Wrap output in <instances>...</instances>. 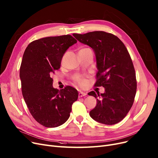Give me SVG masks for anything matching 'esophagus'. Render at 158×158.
Masks as SVG:
<instances>
[{
  "instance_id": "obj_1",
  "label": "esophagus",
  "mask_w": 158,
  "mask_h": 158,
  "mask_svg": "<svg viewBox=\"0 0 158 158\" xmlns=\"http://www.w3.org/2000/svg\"><path fill=\"white\" fill-rule=\"evenodd\" d=\"M86 95V92H80L79 93V98H81V97H83L85 96Z\"/></svg>"
}]
</instances>
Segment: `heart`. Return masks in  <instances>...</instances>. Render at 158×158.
<instances>
[{"instance_id":"obj_1","label":"heart","mask_w":158,"mask_h":158,"mask_svg":"<svg viewBox=\"0 0 158 158\" xmlns=\"http://www.w3.org/2000/svg\"><path fill=\"white\" fill-rule=\"evenodd\" d=\"M90 49H89V48H82V49H81L79 50V51H87V50H90ZM76 81H77L78 84H79V85H85V81H84L83 79H81V78H77V79H76Z\"/></svg>"}]
</instances>
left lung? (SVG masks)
Segmentation results:
<instances>
[{"label":"left lung","instance_id":"8db88e82","mask_svg":"<svg viewBox=\"0 0 158 158\" xmlns=\"http://www.w3.org/2000/svg\"><path fill=\"white\" fill-rule=\"evenodd\" d=\"M73 36L94 51L98 70L94 86L105 88L103 94H88L97 99L90 116L104 124L118 123L130 111L137 90L135 69L127 49L117 36L103 31Z\"/></svg>","mask_w":158,"mask_h":158}]
</instances>
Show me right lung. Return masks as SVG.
<instances>
[{"label":"right lung","mask_w":158,"mask_h":158,"mask_svg":"<svg viewBox=\"0 0 158 158\" xmlns=\"http://www.w3.org/2000/svg\"><path fill=\"white\" fill-rule=\"evenodd\" d=\"M77 43L71 35L46 37L29 44L20 67L22 94L33 118L47 127H58L67 121L78 92L70 86L58 90L51 76L60 68L62 56Z\"/></svg>","instance_id":"right-lung-1"}]
</instances>
